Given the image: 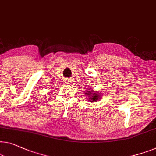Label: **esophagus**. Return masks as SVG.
Wrapping results in <instances>:
<instances>
[{
	"label": "esophagus",
	"instance_id": "1",
	"mask_svg": "<svg viewBox=\"0 0 156 156\" xmlns=\"http://www.w3.org/2000/svg\"><path fill=\"white\" fill-rule=\"evenodd\" d=\"M65 82H66L67 83H70V80H65Z\"/></svg>",
	"mask_w": 156,
	"mask_h": 156
}]
</instances>
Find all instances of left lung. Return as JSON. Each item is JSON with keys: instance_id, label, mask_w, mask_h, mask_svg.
Segmentation results:
<instances>
[{"instance_id": "8db88e82", "label": "left lung", "mask_w": 156, "mask_h": 156, "mask_svg": "<svg viewBox=\"0 0 156 156\" xmlns=\"http://www.w3.org/2000/svg\"><path fill=\"white\" fill-rule=\"evenodd\" d=\"M85 94L88 96V97L89 96V98L88 101H90V102H94V101L96 102L97 101H98L101 98V94H99L96 91H91V90H88L85 93Z\"/></svg>"}]
</instances>
